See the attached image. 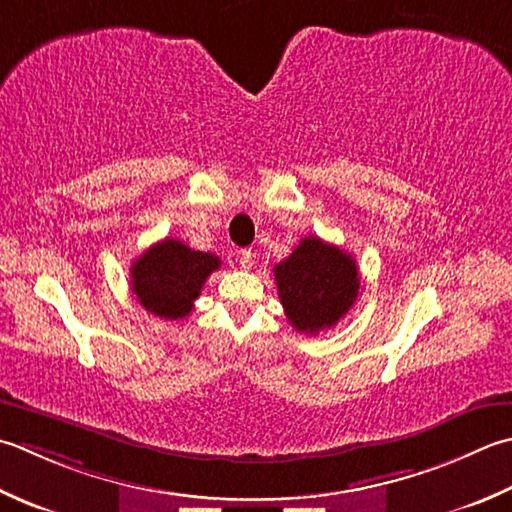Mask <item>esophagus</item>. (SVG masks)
<instances>
[{
    "mask_svg": "<svg viewBox=\"0 0 512 512\" xmlns=\"http://www.w3.org/2000/svg\"><path fill=\"white\" fill-rule=\"evenodd\" d=\"M253 264H255V253L250 248H242L239 250V266H242L244 270H248V268H253Z\"/></svg>",
    "mask_w": 512,
    "mask_h": 512,
    "instance_id": "34e87169",
    "label": "esophagus"
}]
</instances>
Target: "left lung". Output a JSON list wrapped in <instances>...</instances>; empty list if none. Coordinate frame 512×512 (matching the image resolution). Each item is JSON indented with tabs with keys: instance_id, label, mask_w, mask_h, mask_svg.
Returning <instances> with one entry per match:
<instances>
[{
	"instance_id": "left-lung-1",
	"label": "left lung",
	"mask_w": 512,
	"mask_h": 512,
	"mask_svg": "<svg viewBox=\"0 0 512 512\" xmlns=\"http://www.w3.org/2000/svg\"><path fill=\"white\" fill-rule=\"evenodd\" d=\"M273 270L284 313L299 333L317 335L335 326L359 293L353 255L315 235L304 237Z\"/></svg>"
}]
</instances>
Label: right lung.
Listing matches in <instances>:
<instances>
[{
	"instance_id": "right-lung-1",
	"label": "right lung",
	"mask_w": 512,
	"mask_h": 512,
	"mask_svg": "<svg viewBox=\"0 0 512 512\" xmlns=\"http://www.w3.org/2000/svg\"><path fill=\"white\" fill-rule=\"evenodd\" d=\"M219 266L222 259L217 255L166 237L130 266V288L144 310L173 322L190 315L208 275Z\"/></svg>"
}]
</instances>
